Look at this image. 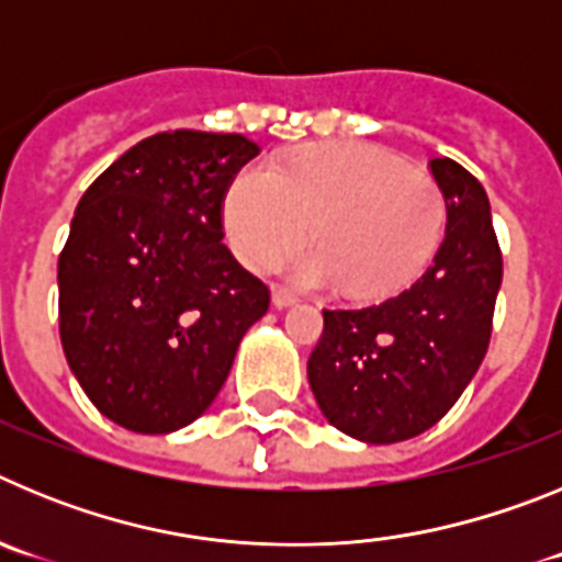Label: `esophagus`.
I'll list each match as a JSON object with an SVG mask.
<instances>
[{
  "instance_id": "obj_1",
  "label": "esophagus",
  "mask_w": 562,
  "mask_h": 562,
  "mask_svg": "<svg viewBox=\"0 0 562 562\" xmlns=\"http://www.w3.org/2000/svg\"><path fill=\"white\" fill-rule=\"evenodd\" d=\"M292 304H297L295 292L284 290V286H276V290H272V306H276V310H286V306Z\"/></svg>"
}]
</instances>
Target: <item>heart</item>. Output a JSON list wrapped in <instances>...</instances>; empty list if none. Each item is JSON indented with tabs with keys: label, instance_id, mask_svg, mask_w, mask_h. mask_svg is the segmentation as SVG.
Listing matches in <instances>:
<instances>
[{
	"label": "heart",
	"instance_id": "1",
	"mask_svg": "<svg viewBox=\"0 0 562 562\" xmlns=\"http://www.w3.org/2000/svg\"><path fill=\"white\" fill-rule=\"evenodd\" d=\"M445 196L428 173L371 143H329L284 166H245L225 193L222 222L238 261L276 267L310 238L317 250L292 265L301 284H335L349 297H389L408 286L439 247Z\"/></svg>",
	"mask_w": 562,
	"mask_h": 562
}]
</instances>
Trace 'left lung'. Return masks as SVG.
Listing matches in <instances>:
<instances>
[{
	"instance_id": "obj_1",
	"label": "left lung",
	"mask_w": 562,
	"mask_h": 562,
	"mask_svg": "<svg viewBox=\"0 0 562 562\" xmlns=\"http://www.w3.org/2000/svg\"><path fill=\"white\" fill-rule=\"evenodd\" d=\"M448 225L419 281L366 310H324L306 376L340 434L394 445L434 428L479 371L501 290L490 200L450 157L430 160Z\"/></svg>"
}]
</instances>
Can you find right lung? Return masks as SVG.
<instances>
[{"label": "right lung", "instance_id": "right-lung-1", "mask_svg": "<svg viewBox=\"0 0 562 562\" xmlns=\"http://www.w3.org/2000/svg\"><path fill=\"white\" fill-rule=\"evenodd\" d=\"M256 154L241 134H154L78 202L58 326L69 371L114 425L173 434L200 419L265 317L270 292L222 241V196Z\"/></svg>", "mask_w": 562, "mask_h": 562}]
</instances>
